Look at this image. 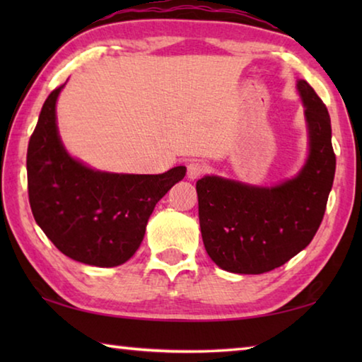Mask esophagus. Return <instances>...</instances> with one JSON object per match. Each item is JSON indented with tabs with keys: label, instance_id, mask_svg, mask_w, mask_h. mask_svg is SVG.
Here are the masks:
<instances>
[{
	"label": "esophagus",
	"instance_id": "obj_1",
	"mask_svg": "<svg viewBox=\"0 0 362 362\" xmlns=\"http://www.w3.org/2000/svg\"><path fill=\"white\" fill-rule=\"evenodd\" d=\"M206 173V166L203 163L199 161H192L188 164V169H187V177L189 180H196L199 179L201 175Z\"/></svg>",
	"mask_w": 362,
	"mask_h": 362
}]
</instances>
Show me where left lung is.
<instances>
[{
    "label": "left lung",
    "mask_w": 362,
    "mask_h": 362,
    "mask_svg": "<svg viewBox=\"0 0 362 362\" xmlns=\"http://www.w3.org/2000/svg\"><path fill=\"white\" fill-rule=\"evenodd\" d=\"M305 107L308 158L292 179L257 187L204 175L196 182L201 236L225 272L260 274L284 265L313 240L335 175L332 127L315 89L298 79Z\"/></svg>",
    "instance_id": "obj_1"
}]
</instances>
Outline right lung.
<instances>
[{"label":"right lung","instance_id":"add662e5","mask_svg":"<svg viewBox=\"0 0 362 362\" xmlns=\"http://www.w3.org/2000/svg\"><path fill=\"white\" fill-rule=\"evenodd\" d=\"M54 89L41 108L27 151L28 199L33 217L60 252L93 267H118L136 254L159 199L185 177L115 174L86 166L60 140Z\"/></svg>","mask_w":362,"mask_h":362}]
</instances>
